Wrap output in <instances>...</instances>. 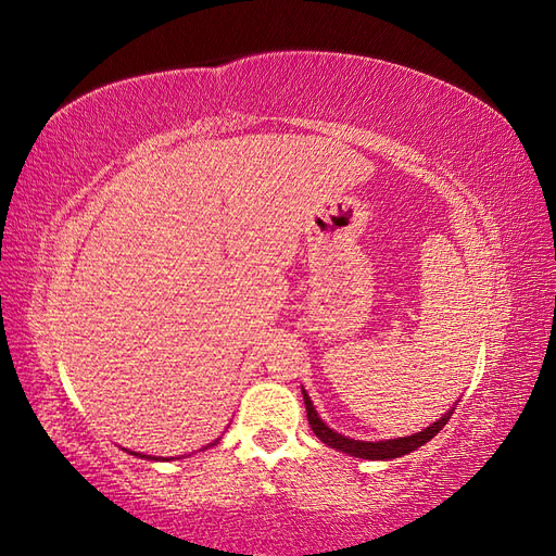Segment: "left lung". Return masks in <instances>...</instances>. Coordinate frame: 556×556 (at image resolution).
I'll return each mask as SVG.
<instances>
[{
  "mask_svg": "<svg viewBox=\"0 0 556 556\" xmlns=\"http://www.w3.org/2000/svg\"><path fill=\"white\" fill-rule=\"evenodd\" d=\"M301 392H304V403H306V413H308V425L311 429L315 431V435L323 443H327L329 447L339 450V452H345L350 454V457H357V459H371V462H390V459H396V457H403V454H408L417 447H422L425 443H429L435 433H439L447 422L452 413L457 410V403L441 417L435 419L433 425H429L427 429L417 431L413 435H403V439H384V441H355L350 439V435H343L339 431H333L331 427H327L323 422V417H319V413L315 410L313 401L308 396V392L301 387Z\"/></svg>",
  "mask_w": 556,
  "mask_h": 556,
  "instance_id": "1",
  "label": "left lung"
}]
</instances>
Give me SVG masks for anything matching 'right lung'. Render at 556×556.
Returning a JSON list of instances; mask_svg holds the SVG:
<instances>
[{
  "mask_svg": "<svg viewBox=\"0 0 556 556\" xmlns=\"http://www.w3.org/2000/svg\"><path fill=\"white\" fill-rule=\"evenodd\" d=\"M217 441H220V439H217ZM217 441H213V443H208L204 450H208V447H213V445H217ZM129 454H134V457H141V459H150V462H157V457H150V454H141V452H129ZM162 459V457H160ZM164 462V459H162Z\"/></svg>",
  "mask_w": 556,
  "mask_h": 556,
  "instance_id": "right-lung-1",
  "label": "right lung"
}]
</instances>
